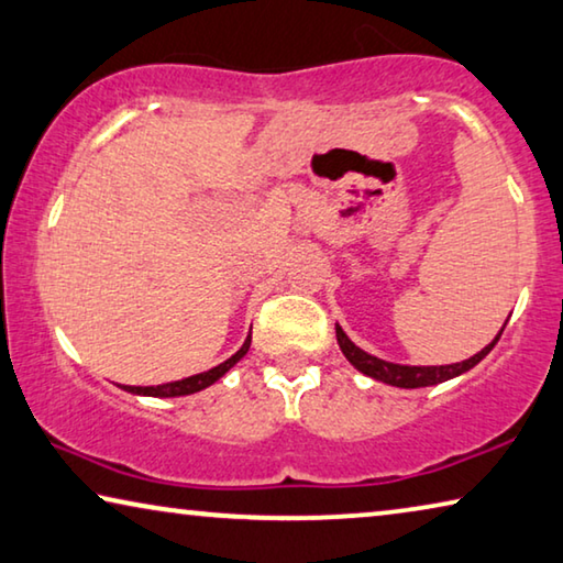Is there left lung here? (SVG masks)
<instances>
[{"instance_id": "8db88e82", "label": "left lung", "mask_w": 563, "mask_h": 563, "mask_svg": "<svg viewBox=\"0 0 563 563\" xmlns=\"http://www.w3.org/2000/svg\"><path fill=\"white\" fill-rule=\"evenodd\" d=\"M506 322H504V327H500V332L486 344V347H483L481 352H475L468 360L453 362V365H400V362H387V360H379V357H375V354H369L362 347H357V344L350 340L347 332H344L340 324H334V332H336V344H340L342 354L347 357V362L354 369H360L362 375L377 379V383L402 387V390H415V387H430V385L448 383V379L461 377L463 372L473 369L493 347H496V342L500 340V334H504V330H506Z\"/></svg>"}]
</instances>
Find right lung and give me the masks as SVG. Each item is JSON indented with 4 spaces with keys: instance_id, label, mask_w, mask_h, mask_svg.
<instances>
[{
    "instance_id": "right-lung-1",
    "label": "right lung",
    "mask_w": 563,
    "mask_h": 563,
    "mask_svg": "<svg viewBox=\"0 0 563 563\" xmlns=\"http://www.w3.org/2000/svg\"><path fill=\"white\" fill-rule=\"evenodd\" d=\"M249 347H252V332L246 334L244 344H241L236 354H231L227 362H221V365H216L206 372H198V375L191 377H184V379H176V383H166V385H153V387H133V385H123L125 393H133V395H145V397H184V395H194V393H201L206 387H211L216 379H221L227 372L246 357Z\"/></svg>"
}]
</instances>
